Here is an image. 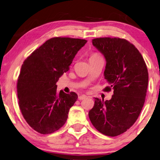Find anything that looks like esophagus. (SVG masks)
Masks as SVG:
<instances>
[{
  "label": "esophagus",
  "mask_w": 160,
  "mask_h": 160,
  "mask_svg": "<svg viewBox=\"0 0 160 160\" xmlns=\"http://www.w3.org/2000/svg\"><path fill=\"white\" fill-rule=\"evenodd\" d=\"M87 98V96L85 95H80L79 97H78V99H79L80 100H85V99Z\"/></svg>",
  "instance_id": "obj_1"
}]
</instances>
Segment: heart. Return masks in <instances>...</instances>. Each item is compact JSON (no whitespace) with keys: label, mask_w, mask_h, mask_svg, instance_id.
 Returning a JSON list of instances; mask_svg holds the SVG:
<instances>
[{"label":"heart","mask_w":160,"mask_h":160,"mask_svg":"<svg viewBox=\"0 0 160 160\" xmlns=\"http://www.w3.org/2000/svg\"><path fill=\"white\" fill-rule=\"evenodd\" d=\"M97 56H99V55L98 54H96V53H93V54L91 55L90 58H92V57H97Z\"/></svg>","instance_id":"heart-1"}]
</instances>
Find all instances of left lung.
<instances>
[{
  "label": "left lung",
  "instance_id": "1",
  "mask_svg": "<svg viewBox=\"0 0 160 160\" xmlns=\"http://www.w3.org/2000/svg\"><path fill=\"white\" fill-rule=\"evenodd\" d=\"M92 45L106 60L104 72L114 90L110 100L95 99L89 112L92 125L103 135H120L134 125L143 108L148 85V71L141 53L135 45L119 38H99Z\"/></svg>",
  "mask_w": 160,
  "mask_h": 160
}]
</instances>
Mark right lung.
<instances>
[{
    "label": "right lung",
    "instance_id": "obj_1",
    "mask_svg": "<svg viewBox=\"0 0 160 160\" xmlns=\"http://www.w3.org/2000/svg\"><path fill=\"white\" fill-rule=\"evenodd\" d=\"M86 42L84 39L52 38L22 65L17 83L19 108L27 123L38 132L52 133L66 122L78 95L58 92L56 82L69 70L73 58Z\"/></svg>",
    "mask_w": 160,
    "mask_h": 160
}]
</instances>
